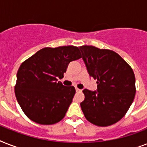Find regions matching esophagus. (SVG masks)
Instances as JSON below:
<instances>
[{"mask_svg": "<svg viewBox=\"0 0 147 147\" xmlns=\"http://www.w3.org/2000/svg\"><path fill=\"white\" fill-rule=\"evenodd\" d=\"M76 92H82V90L79 89V88H76Z\"/></svg>", "mask_w": 147, "mask_h": 147, "instance_id": "obj_1", "label": "esophagus"}]
</instances>
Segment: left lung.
<instances>
[{
	"instance_id": "left-lung-1",
	"label": "left lung",
	"mask_w": 147,
	"mask_h": 147,
	"mask_svg": "<svg viewBox=\"0 0 147 147\" xmlns=\"http://www.w3.org/2000/svg\"><path fill=\"white\" fill-rule=\"evenodd\" d=\"M90 76L97 80V91L83 90L81 107L85 118L94 125L107 127L127 112L136 93L132 68L115 52L92 46L80 47Z\"/></svg>"
}]
</instances>
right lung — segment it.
Returning a JSON list of instances; mask_svg holds the SVG:
<instances>
[{"label": "right lung", "mask_w": 147, "mask_h": 147, "mask_svg": "<svg viewBox=\"0 0 147 147\" xmlns=\"http://www.w3.org/2000/svg\"><path fill=\"white\" fill-rule=\"evenodd\" d=\"M82 58L78 47H46L25 60L17 74L15 95L31 121L42 125L59 122L71 105L76 89L58 82L69 62Z\"/></svg>", "instance_id": "right-lung-1"}]
</instances>
